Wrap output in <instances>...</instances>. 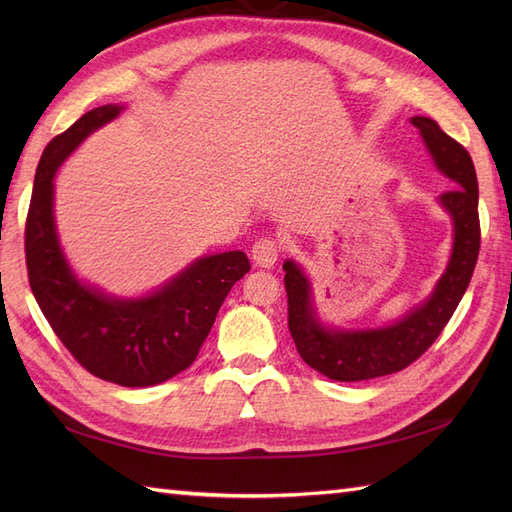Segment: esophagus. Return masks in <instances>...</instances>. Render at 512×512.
<instances>
[{
	"label": "esophagus",
	"mask_w": 512,
	"mask_h": 512,
	"mask_svg": "<svg viewBox=\"0 0 512 512\" xmlns=\"http://www.w3.org/2000/svg\"><path fill=\"white\" fill-rule=\"evenodd\" d=\"M277 258H280V241L275 237H262L252 247V260L258 267H273Z\"/></svg>",
	"instance_id": "obj_1"
}]
</instances>
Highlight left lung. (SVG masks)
<instances>
[{"instance_id": "1", "label": "left lung", "mask_w": 512, "mask_h": 512, "mask_svg": "<svg viewBox=\"0 0 512 512\" xmlns=\"http://www.w3.org/2000/svg\"><path fill=\"white\" fill-rule=\"evenodd\" d=\"M412 123L421 130L433 162L455 185L440 196V205L451 213L455 226L453 254L431 297L389 327L329 331L316 318L307 277L292 260L284 262L288 329L294 346L309 367L331 380L359 382L406 369L436 342L472 280L480 250L474 162L466 147L433 119L412 117Z\"/></svg>"}]
</instances>
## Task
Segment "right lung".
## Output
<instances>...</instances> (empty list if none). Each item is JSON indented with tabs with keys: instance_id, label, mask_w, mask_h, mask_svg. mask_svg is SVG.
<instances>
[{
	"instance_id": "add662e5",
	"label": "right lung",
	"mask_w": 512,
	"mask_h": 512,
	"mask_svg": "<svg viewBox=\"0 0 512 512\" xmlns=\"http://www.w3.org/2000/svg\"><path fill=\"white\" fill-rule=\"evenodd\" d=\"M121 108H94L42 151L25 222V262L44 318L89 374L119 386H153L194 363L226 294L250 271V260L243 252L205 256L143 299H113L76 280L57 241L53 177Z\"/></svg>"
}]
</instances>
